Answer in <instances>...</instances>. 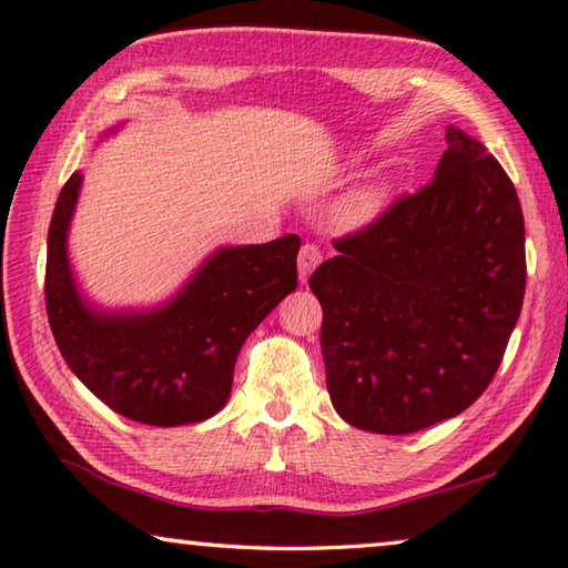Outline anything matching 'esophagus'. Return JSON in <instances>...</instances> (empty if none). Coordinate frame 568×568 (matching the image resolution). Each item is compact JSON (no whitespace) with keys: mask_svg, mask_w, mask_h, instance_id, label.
Segmentation results:
<instances>
[{"mask_svg":"<svg viewBox=\"0 0 568 568\" xmlns=\"http://www.w3.org/2000/svg\"><path fill=\"white\" fill-rule=\"evenodd\" d=\"M323 261V253H320L317 245L305 243L301 253H297V275H301V283H305L315 267Z\"/></svg>","mask_w":568,"mask_h":568,"instance_id":"34e87169","label":"esophagus"}]
</instances>
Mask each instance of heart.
<instances>
[{"label":"heart","mask_w":568,"mask_h":568,"mask_svg":"<svg viewBox=\"0 0 568 568\" xmlns=\"http://www.w3.org/2000/svg\"><path fill=\"white\" fill-rule=\"evenodd\" d=\"M379 209V195L375 191H363V193H355L353 199L345 203L343 209V219L347 223H365L373 219Z\"/></svg>","instance_id":"obj_1"}]
</instances>
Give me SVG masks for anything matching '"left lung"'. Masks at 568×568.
Instances as JSON below:
<instances>
[{"instance_id": "obj_1", "label": "left lung", "mask_w": 568, "mask_h": 568, "mask_svg": "<svg viewBox=\"0 0 568 568\" xmlns=\"http://www.w3.org/2000/svg\"><path fill=\"white\" fill-rule=\"evenodd\" d=\"M333 245L311 291L337 415L409 435L467 409L497 375L527 287L521 203L501 163L449 126L435 179Z\"/></svg>"}]
</instances>
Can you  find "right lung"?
Masks as SVG:
<instances>
[{"mask_svg": "<svg viewBox=\"0 0 568 568\" xmlns=\"http://www.w3.org/2000/svg\"><path fill=\"white\" fill-rule=\"evenodd\" d=\"M81 173H71L47 239L44 301L51 333L81 383L141 425L179 427L221 412L241 347L297 285L295 233L221 248L171 303L146 313H101L81 301L67 233Z\"/></svg>", "mask_w": 568, "mask_h": 568, "instance_id": "right-lung-1", "label": "right lung"}]
</instances>
